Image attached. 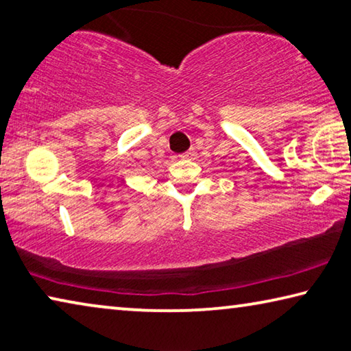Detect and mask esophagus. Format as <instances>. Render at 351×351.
<instances>
[{"mask_svg":"<svg viewBox=\"0 0 351 351\" xmlns=\"http://www.w3.org/2000/svg\"><path fill=\"white\" fill-rule=\"evenodd\" d=\"M195 154H197V153H195L193 150H189V152H186V153L180 154V158H181V159H193Z\"/></svg>","mask_w":351,"mask_h":351,"instance_id":"esophagus-1","label":"esophagus"}]
</instances>
